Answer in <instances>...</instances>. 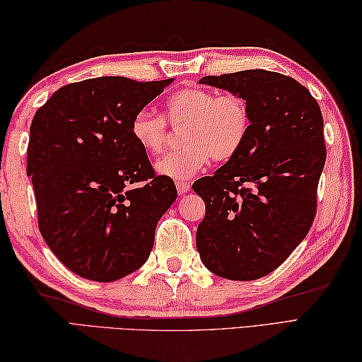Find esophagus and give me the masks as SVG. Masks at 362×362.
Segmentation results:
<instances>
[{"label":"esophagus","instance_id":"esophagus-1","mask_svg":"<svg viewBox=\"0 0 362 362\" xmlns=\"http://www.w3.org/2000/svg\"><path fill=\"white\" fill-rule=\"evenodd\" d=\"M175 187H177V193H179V194L188 193L189 188H191L189 182H175Z\"/></svg>","mask_w":362,"mask_h":362}]
</instances>
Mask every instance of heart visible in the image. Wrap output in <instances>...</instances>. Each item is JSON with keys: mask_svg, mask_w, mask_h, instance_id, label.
Segmentation results:
<instances>
[{"mask_svg": "<svg viewBox=\"0 0 362 362\" xmlns=\"http://www.w3.org/2000/svg\"><path fill=\"white\" fill-rule=\"evenodd\" d=\"M168 124L183 126L185 148L168 153L156 165L157 173L175 180H187L209 163L228 161L238 156L250 134L249 103L238 93H219L204 87H187L165 103L163 117L138 112L130 122V135L149 156L165 151Z\"/></svg>", "mask_w": 362, "mask_h": 362, "instance_id": "heart-1", "label": "heart"}]
</instances>
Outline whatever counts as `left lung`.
<instances>
[{
  "label": "left lung",
  "instance_id": "left-lung-1",
  "mask_svg": "<svg viewBox=\"0 0 362 362\" xmlns=\"http://www.w3.org/2000/svg\"><path fill=\"white\" fill-rule=\"evenodd\" d=\"M201 83L244 96L252 127L236 157L194 182L205 202L197 252L222 279L257 280L275 271L313 226L327 157L324 118L308 88L275 71L205 76Z\"/></svg>",
  "mask_w": 362,
  "mask_h": 362
}]
</instances>
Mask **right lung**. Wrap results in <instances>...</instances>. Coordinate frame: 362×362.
Here are the masks:
<instances>
[{"instance_id": "1", "label": "right lung", "mask_w": 362, "mask_h": 362, "mask_svg": "<svg viewBox=\"0 0 362 362\" xmlns=\"http://www.w3.org/2000/svg\"><path fill=\"white\" fill-rule=\"evenodd\" d=\"M173 79L104 76L59 88L34 115L28 144L38 228L62 263L87 280L115 281L144 264L158 219L173 205L130 122Z\"/></svg>"}]
</instances>
